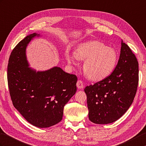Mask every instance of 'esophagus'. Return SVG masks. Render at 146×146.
Returning <instances> with one entry per match:
<instances>
[{"instance_id":"obj_1","label":"esophagus","mask_w":146,"mask_h":146,"mask_svg":"<svg viewBox=\"0 0 146 146\" xmlns=\"http://www.w3.org/2000/svg\"><path fill=\"white\" fill-rule=\"evenodd\" d=\"M76 86H77V88L78 89H82V88H83L84 85H83V81H81V80L78 81L77 83H76Z\"/></svg>"}]
</instances>
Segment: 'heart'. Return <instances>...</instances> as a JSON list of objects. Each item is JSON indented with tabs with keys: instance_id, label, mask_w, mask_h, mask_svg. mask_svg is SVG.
I'll return each mask as SVG.
<instances>
[{
	"instance_id": "obj_1",
	"label": "heart",
	"mask_w": 146,
	"mask_h": 146,
	"mask_svg": "<svg viewBox=\"0 0 146 146\" xmlns=\"http://www.w3.org/2000/svg\"><path fill=\"white\" fill-rule=\"evenodd\" d=\"M66 59L70 64H76V60L84 61L83 72L88 78L97 81L104 79L113 72L118 61L114 48L107 46L99 41H89L76 46L74 54L66 52Z\"/></svg>"
}]
</instances>
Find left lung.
Here are the masks:
<instances>
[{
	"label": "left lung",
	"mask_w": 146,
	"mask_h": 146,
	"mask_svg": "<svg viewBox=\"0 0 146 146\" xmlns=\"http://www.w3.org/2000/svg\"><path fill=\"white\" fill-rule=\"evenodd\" d=\"M138 82L137 60L122 40L119 59L113 73L84 90L90 120L95 124H106L119 119L133 103Z\"/></svg>",
	"instance_id": "left-lung-1"
}]
</instances>
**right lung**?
Listing matches in <instances>:
<instances>
[{
    "label": "right lung",
    "mask_w": 146,
    "mask_h": 146,
    "mask_svg": "<svg viewBox=\"0 0 146 146\" xmlns=\"http://www.w3.org/2000/svg\"><path fill=\"white\" fill-rule=\"evenodd\" d=\"M39 34L27 35L13 49L7 66V81L13 106L29 123L43 128L62 119L63 108L76 91L77 77L53 67L36 72L29 67L25 50Z\"/></svg>",
    "instance_id": "add662e5"
}]
</instances>
